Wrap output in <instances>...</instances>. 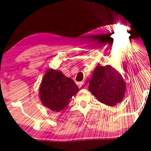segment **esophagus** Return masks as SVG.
<instances>
[{"instance_id": "1", "label": "esophagus", "mask_w": 151, "mask_h": 151, "mask_svg": "<svg viewBox=\"0 0 151 151\" xmlns=\"http://www.w3.org/2000/svg\"><path fill=\"white\" fill-rule=\"evenodd\" d=\"M84 81H81V82H79V87H82L83 86V85H84Z\"/></svg>"}]
</instances>
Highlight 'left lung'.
<instances>
[{
  "mask_svg": "<svg viewBox=\"0 0 151 151\" xmlns=\"http://www.w3.org/2000/svg\"><path fill=\"white\" fill-rule=\"evenodd\" d=\"M89 90L100 102L113 106L124 99L126 83L112 67L98 65L89 80Z\"/></svg>",
  "mask_w": 151,
  "mask_h": 151,
  "instance_id": "left-lung-1",
  "label": "left lung"
}]
</instances>
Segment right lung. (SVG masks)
<instances>
[{"label":"right lung","instance_id":"add662e5","mask_svg":"<svg viewBox=\"0 0 151 151\" xmlns=\"http://www.w3.org/2000/svg\"><path fill=\"white\" fill-rule=\"evenodd\" d=\"M39 91L44 106L52 111H60L69 104L79 88L72 79L61 72L49 70L43 77Z\"/></svg>","mask_w":151,"mask_h":151}]
</instances>
